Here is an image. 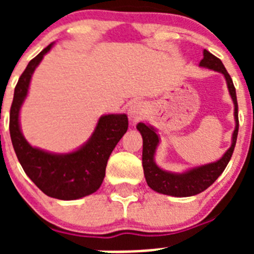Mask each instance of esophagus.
<instances>
[{
  "instance_id": "esophagus-1",
  "label": "esophagus",
  "mask_w": 254,
  "mask_h": 254,
  "mask_svg": "<svg viewBox=\"0 0 254 254\" xmlns=\"http://www.w3.org/2000/svg\"><path fill=\"white\" fill-rule=\"evenodd\" d=\"M146 113V107L142 102H134L132 103L128 109V117L132 122H137L145 116Z\"/></svg>"
}]
</instances>
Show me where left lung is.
Wrapping results in <instances>:
<instances>
[{"label":"left lung","instance_id":"left-lung-1","mask_svg":"<svg viewBox=\"0 0 254 254\" xmlns=\"http://www.w3.org/2000/svg\"><path fill=\"white\" fill-rule=\"evenodd\" d=\"M199 67L223 73V76L225 77L229 94H230L233 103H234L235 128L232 134V145L219 160L190 168V169L182 173L168 172V170L161 169L158 164L155 163V154H156V149L160 143V136H159L158 131L151 125L140 122L136 126V128L140 131L141 136H142L143 174H145L147 186L158 193L174 197H190L201 193L205 190H207L219 178L220 174L225 170L226 165L232 158L233 151H234L238 128H239V121H238L237 93H235L232 77L224 67L223 62L217 57H215L214 55H211L210 52L206 51V49H203V58L199 62Z\"/></svg>","mask_w":254,"mask_h":254}]
</instances>
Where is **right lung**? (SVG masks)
<instances>
[{
  "label": "right lung",
  "mask_w": 254,
  "mask_h": 254,
  "mask_svg": "<svg viewBox=\"0 0 254 254\" xmlns=\"http://www.w3.org/2000/svg\"><path fill=\"white\" fill-rule=\"evenodd\" d=\"M53 46L51 43L33 58L20 76L11 104L10 136L22 169L34 185L47 196L71 201L99 190L108 159L128 128V118L125 113L104 114L90 138L71 152L57 154L31 146L21 132L20 111L28 96L31 76Z\"/></svg>",
  "instance_id": "right-lung-1"
}]
</instances>
